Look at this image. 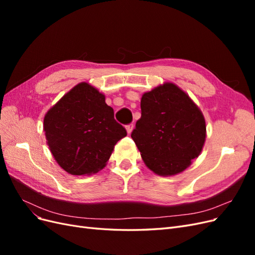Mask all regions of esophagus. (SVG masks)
Here are the masks:
<instances>
[{
  "label": "esophagus",
  "mask_w": 255,
  "mask_h": 255,
  "mask_svg": "<svg viewBox=\"0 0 255 255\" xmlns=\"http://www.w3.org/2000/svg\"><path fill=\"white\" fill-rule=\"evenodd\" d=\"M126 129H127L128 134H130V133H132V132H133V129H134V125H133V123H130V125L127 126V127H126Z\"/></svg>",
  "instance_id": "obj_1"
}]
</instances>
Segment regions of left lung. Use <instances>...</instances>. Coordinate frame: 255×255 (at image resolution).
Returning a JSON list of instances; mask_svg holds the SVG:
<instances>
[{
    "instance_id": "left-lung-1",
    "label": "left lung",
    "mask_w": 255,
    "mask_h": 255,
    "mask_svg": "<svg viewBox=\"0 0 255 255\" xmlns=\"http://www.w3.org/2000/svg\"><path fill=\"white\" fill-rule=\"evenodd\" d=\"M140 107L141 118L130 136L145 166L161 176L183 172L203 149L206 125L202 112L170 82L144 92Z\"/></svg>"
}]
</instances>
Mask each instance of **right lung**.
Returning <instances> with one entry per match:
<instances>
[{
	"mask_svg": "<svg viewBox=\"0 0 255 255\" xmlns=\"http://www.w3.org/2000/svg\"><path fill=\"white\" fill-rule=\"evenodd\" d=\"M43 130L57 164L73 175H90L106 166L127 130L114 118L105 96L82 82L45 114Z\"/></svg>",
	"mask_w": 255,
	"mask_h": 255,
	"instance_id": "add662e5",
	"label": "right lung"
}]
</instances>
